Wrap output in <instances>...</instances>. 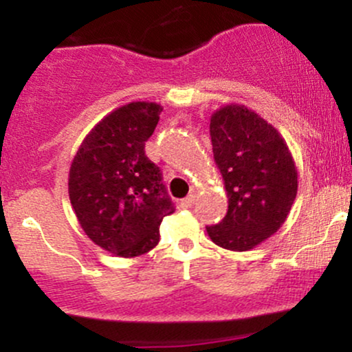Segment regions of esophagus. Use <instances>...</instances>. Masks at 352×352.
Segmentation results:
<instances>
[{"mask_svg": "<svg viewBox=\"0 0 352 352\" xmlns=\"http://www.w3.org/2000/svg\"><path fill=\"white\" fill-rule=\"evenodd\" d=\"M193 204H195V195H193V193H192V195L185 197V199L180 201V205H182V207H184V208H190Z\"/></svg>", "mask_w": 352, "mask_h": 352, "instance_id": "34e87169", "label": "esophagus"}]
</instances>
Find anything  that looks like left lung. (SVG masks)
Here are the masks:
<instances>
[{
    "instance_id": "8db88e82",
    "label": "left lung",
    "mask_w": 352,
    "mask_h": 352,
    "mask_svg": "<svg viewBox=\"0 0 352 352\" xmlns=\"http://www.w3.org/2000/svg\"><path fill=\"white\" fill-rule=\"evenodd\" d=\"M210 137L228 212L207 233L221 248L248 252L285 223L296 199V165L280 132L240 104L213 112Z\"/></svg>"
}]
</instances>
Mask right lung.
<instances>
[{
  "label": "right lung",
  "mask_w": 352,
  "mask_h": 352,
  "mask_svg": "<svg viewBox=\"0 0 352 352\" xmlns=\"http://www.w3.org/2000/svg\"><path fill=\"white\" fill-rule=\"evenodd\" d=\"M162 106L129 102L94 125L69 168V200L84 233L106 252L134 258L159 243L175 212L162 173L145 155Z\"/></svg>",
  "instance_id": "add662e5"
}]
</instances>
